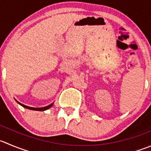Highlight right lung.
<instances>
[{
  "instance_id": "1",
  "label": "right lung",
  "mask_w": 151,
  "mask_h": 151,
  "mask_svg": "<svg viewBox=\"0 0 151 151\" xmlns=\"http://www.w3.org/2000/svg\"><path fill=\"white\" fill-rule=\"evenodd\" d=\"M18 102V103L20 104V105H22V106H23V107H24V108H28V109H31V110H35V111H46V110L49 109V108H51V107H52V105H53V103H52V104H50V105H48V106H46V107H43V108H32V107L26 106V105H23V104L20 103V102Z\"/></svg>"
}]
</instances>
